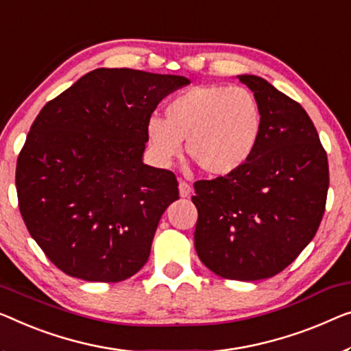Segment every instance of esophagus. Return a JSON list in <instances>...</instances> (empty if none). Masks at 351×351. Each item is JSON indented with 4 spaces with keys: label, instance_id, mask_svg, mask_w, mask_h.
<instances>
[{
    "label": "esophagus",
    "instance_id": "1",
    "mask_svg": "<svg viewBox=\"0 0 351 351\" xmlns=\"http://www.w3.org/2000/svg\"><path fill=\"white\" fill-rule=\"evenodd\" d=\"M178 189H180V195H181L182 198H187V197L191 195V192H192V187H191L189 182H186V181H182V180H180V184H178Z\"/></svg>",
    "mask_w": 351,
    "mask_h": 351
}]
</instances>
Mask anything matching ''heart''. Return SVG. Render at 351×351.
I'll return each instance as SVG.
<instances>
[{
  "label": "heart",
  "mask_w": 351,
  "mask_h": 351,
  "mask_svg": "<svg viewBox=\"0 0 351 351\" xmlns=\"http://www.w3.org/2000/svg\"><path fill=\"white\" fill-rule=\"evenodd\" d=\"M263 117L252 91L243 86L203 85L167 104L165 119L151 117L146 138L154 160L170 165L181 153L203 173L227 176L241 169L257 148Z\"/></svg>",
  "instance_id": "1"
}]
</instances>
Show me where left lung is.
<instances>
[{
    "instance_id": "8db88e82",
    "label": "left lung",
    "mask_w": 351,
    "mask_h": 351,
    "mask_svg": "<svg viewBox=\"0 0 351 351\" xmlns=\"http://www.w3.org/2000/svg\"><path fill=\"white\" fill-rule=\"evenodd\" d=\"M254 91L263 129L241 169L193 182V233L202 263L232 280L268 279L312 241L325 214L326 151L309 114L257 75H238Z\"/></svg>"
}]
</instances>
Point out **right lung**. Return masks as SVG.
Returning a JSON list of instances; mask_svg holds the SVG:
<instances>
[{"label":"right lung","mask_w":351,"mask_h":351,"mask_svg":"<svg viewBox=\"0 0 351 351\" xmlns=\"http://www.w3.org/2000/svg\"><path fill=\"white\" fill-rule=\"evenodd\" d=\"M189 78L134 69L88 72L31 125L15 170L25 226L51 263L88 282L142 269L176 176L143 164L146 123Z\"/></svg>","instance_id":"1"}]
</instances>
